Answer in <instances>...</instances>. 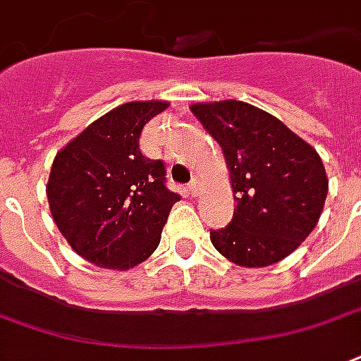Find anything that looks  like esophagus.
Returning a JSON list of instances; mask_svg holds the SVG:
<instances>
[{"mask_svg":"<svg viewBox=\"0 0 361 361\" xmlns=\"http://www.w3.org/2000/svg\"><path fill=\"white\" fill-rule=\"evenodd\" d=\"M188 189H189V193L193 195V197H195V195H199V189H201V181L195 178V180H191V183L188 185Z\"/></svg>","mask_w":361,"mask_h":361,"instance_id":"1","label":"esophagus"}]
</instances>
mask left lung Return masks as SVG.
Here are the masks:
<instances>
[{
	"mask_svg": "<svg viewBox=\"0 0 361 361\" xmlns=\"http://www.w3.org/2000/svg\"><path fill=\"white\" fill-rule=\"evenodd\" d=\"M220 143L237 202L216 250L237 266L264 268L289 256L322 216L329 181L316 149L269 113L243 101L191 105Z\"/></svg>",
	"mask_w": 361,
	"mask_h": 361,
	"instance_id": "8db88e82",
	"label": "left lung"
}]
</instances>
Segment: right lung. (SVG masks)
I'll list each match as a JSON object with an SVG mask.
<instances>
[{
    "label": "right lung",
    "instance_id": "obj_1",
    "mask_svg": "<svg viewBox=\"0 0 361 361\" xmlns=\"http://www.w3.org/2000/svg\"><path fill=\"white\" fill-rule=\"evenodd\" d=\"M168 106L132 101L95 120L61 149L47 181L59 231L82 258L128 269L153 255L180 195L166 188L162 160L145 159L141 130Z\"/></svg>",
    "mask_w": 361,
    "mask_h": 361
}]
</instances>
